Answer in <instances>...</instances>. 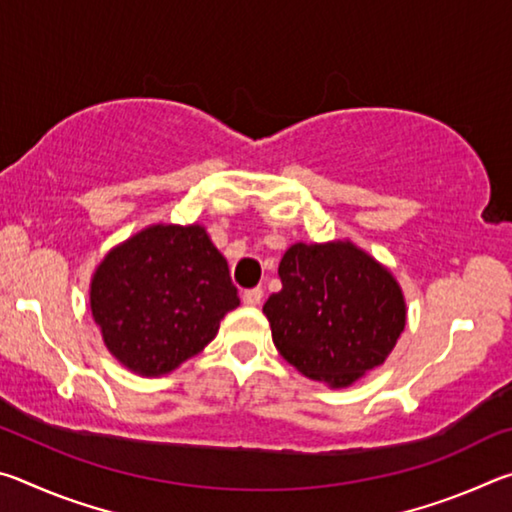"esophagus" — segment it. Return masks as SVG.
<instances>
[{
	"label": "esophagus",
	"mask_w": 512,
	"mask_h": 512,
	"mask_svg": "<svg viewBox=\"0 0 512 512\" xmlns=\"http://www.w3.org/2000/svg\"><path fill=\"white\" fill-rule=\"evenodd\" d=\"M262 298H264V291L262 289H246L244 293H241V300H244V305L248 307H257L262 305Z\"/></svg>",
	"instance_id": "1"
}]
</instances>
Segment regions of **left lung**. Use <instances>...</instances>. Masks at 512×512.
Wrapping results in <instances>:
<instances>
[{
    "label": "left lung",
    "instance_id": "obj_1",
    "mask_svg": "<svg viewBox=\"0 0 512 512\" xmlns=\"http://www.w3.org/2000/svg\"><path fill=\"white\" fill-rule=\"evenodd\" d=\"M282 291L266 300L275 348L302 375L350 386L381 366L406 323L395 277L350 241L296 244L284 253Z\"/></svg>",
    "mask_w": 512,
    "mask_h": 512
}]
</instances>
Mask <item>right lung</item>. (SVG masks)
Wrapping results in <instances>:
<instances>
[{
	"mask_svg": "<svg viewBox=\"0 0 512 512\" xmlns=\"http://www.w3.org/2000/svg\"><path fill=\"white\" fill-rule=\"evenodd\" d=\"M103 343L140 375H167L239 307L225 257L201 225H153L108 253L90 287Z\"/></svg>",
	"mask_w": 512,
	"mask_h": 512,
	"instance_id": "obj_1",
	"label": "right lung"
}]
</instances>
